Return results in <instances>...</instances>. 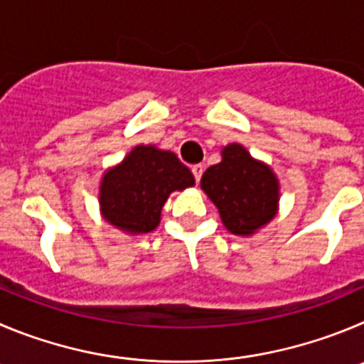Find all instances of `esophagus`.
Instances as JSON below:
<instances>
[{
  "instance_id": "esophagus-1",
  "label": "esophagus",
  "mask_w": 364,
  "mask_h": 364,
  "mask_svg": "<svg viewBox=\"0 0 364 364\" xmlns=\"http://www.w3.org/2000/svg\"><path fill=\"white\" fill-rule=\"evenodd\" d=\"M203 171H205V166L203 165H193L192 166V174L193 178H196V181H201V176H203Z\"/></svg>"
}]
</instances>
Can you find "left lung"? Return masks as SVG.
I'll list each match as a JSON object with an SVG mask.
<instances>
[{"mask_svg":"<svg viewBox=\"0 0 364 364\" xmlns=\"http://www.w3.org/2000/svg\"><path fill=\"white\" fill-rule=\"evenodd\" d=\"M201 188L219 210L224 228L233 235H255L278 213L277 174L240 144L223 147L220 163L206 168Z\"/></svg>","mask_w":364,"mask_h":364,"instance_id":"8db88e82","label":"left lung"}]
</instances>
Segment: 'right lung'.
Listing matches in <instances>:
<instances>
[{
  "label": "right lung",
  "mask_w": 364,
  "mask_h": 364,
  "mask_svg": "<svg viewBox=\"0 0 364 364\" xmlns=\"http://www.w3.org/2000/svg\"><path fill=\"white\" fill-rule=\"evenodd\" d=\"M193 185V174L174 152L136 145L102 174L98 206L111 226L127 235H144L158 228L168 196Z\"/></svg>",
  "instance_id": "add662e5"
}]
</instances>
